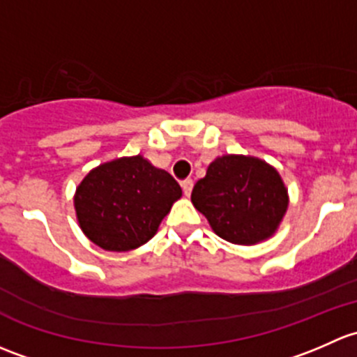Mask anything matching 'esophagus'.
<instances>
[{"label":"esophagus","mask_w":357,"mask_h":357,"mask_svg":"<svg viewBox=\"0 0 357 357\" xmlns=\"http://www.w3.org/2000/svg\"><path fill=\"white\" fill-rule=\"evenodd\" d=\"M180 185H182L183 194H185V196H190V192H192V187H194L192 180H190V178L182 180V183H180Z\"/></svg>","instance_id":"34e87169"}]
</instances>
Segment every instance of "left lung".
<instances>
[{"label":"left lung","instance_id":"1","mask_svg":"<svg viewBox=\"0 0 357 357\" xmlns=\"http://www.w3.org/2000/svg\"><path fill=\"white\" fill-rule=\"evenodd\" d=\"M213 232L238 245H255L277 232L289 206L280 174L255 156L225 154L211 161L190 194Z\"/></svg>","mask_w":357,"mask_h":357}]
</instances>
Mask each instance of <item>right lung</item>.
Wrapping results in <instances>:
<instances>
[{
  "label": "right lung",
  "mask_w": 357,
  "mask_h": 357,
  "mask_svg": "<svg viewBox=\"0 0 357 357\" xmlns=\"http://www.w3.org/2000/svg\"><path fill=\"white\" fill-rule=\"evenodd\" d=\"M180 196L177 180L137 154L91 170L77 187L73 206L91 242L123 252L151 241Z\"/></svg>",
  "instance_id": "right-lung-1"
}]
</instances>
